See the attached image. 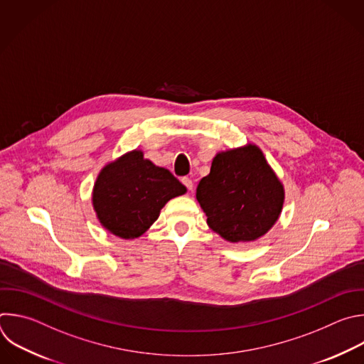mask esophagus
<instances>
[{
	"label": "esophagus",
	"mask_w": 364,
	"mask_h": 364,
	"mask_svg": "<svg viewBox=\"0 0 364 364\" xmlns=\"http://www.w3.org/2000/svg\"><path fill=\"white\" fill-rule=\"evenodd\" d=\"M181 183L187 187V190H193V186H194V184H193V181H191L188 177H183V178H181Z\"/></svg>",
	"instance_id": "obj_1"
}]
</instances>
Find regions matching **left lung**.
I'll list each match as a JSON object with an SVG mask.
<instances>
[{
	"label": "left lung",
	"instance_id": "left-lung-1",
	"mask_svg": "<svg viewBox=\"0 0 364 364\" xmlns=\"http://www.w3.org/2000/svg\"><path fill=\"white\" fill-rule=\"evenodd\" d=\"M196 197L207 224L223 238L238 243L256 240L273 227L284 191L263 153L247 146L217 154Z\"/></svg>",
	"mask_w": 364,
	"mask_h": 364
}]
</instances>
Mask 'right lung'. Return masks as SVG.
<instances>
[{
    "label": "right lung",
    "mask_w": 364,
    "mask_h": 364,
    "mask_svg": "<svg viewBox=\"0 0 364 364\" xmlns=\"http://www.w3.org/2000/svg\"><path fill=\"white\" fill-rule=\"evenodd\" d=\"M186 193V187L166 168L133 151L108 164L100 173L92 204L101 224L121 238L141 235L164 204Z\"/></svg>",
    "instance_id": "right-lung-1"
}]
</instances>
